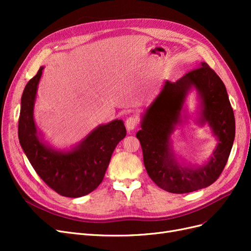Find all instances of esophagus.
Returning a JSON list of instances; mask_svg holds the SVG:
<instances>
[{
	"label": "esophagus",
	"instance_id": "esophagus-1",
	"mask_svg": "<svg viewBox=\"0 0 251 251\" xmlns=\"http://www.w3.org/2000/svg\"><path fill=\"white\" fill-rule=\"evenodd\" d=\"M138 124H139V118L135 115L127 117L126 120V126L127 128V131H133L134 128H136V126H137Z\"/></svg>",
	"mask_w": 251,
	"mask_h": 251
}]
</instances>
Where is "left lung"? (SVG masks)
<instances>
[{"label":"left lung","mask_w":251,"mask_h":251,"mask_svg":"<svg viewBox=\"0 0 251 251\" xmlns=\"http://www.w3.org/2000/svg\"><path fill=\"white\" fill-rule=\"evenodd\" d=\"M193 86L199 91L202 103L200 122H208L218 138L210 161L195 169L180 166L170 146V134L179 122L185 97ZM234 134V115L225 85L206 63H201L176 82L165 81L160 94L144 113L136 137L140 141L150 178L166 192L186 194L207 187L220 177L228 160Z\"/></svg>","instance_id":"1"}]
</instances>
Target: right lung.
I'll return each mask as SVG.
<instances>
[{
	"label": "right lung",
	"mask_w": 251,
	"mask_h": 251,
	"mask_svg": "<svg viewBox=\"0 0 251 251\" xmlns=\"http://www.w3.org/2000/svg\"><path fill=\"white\" fill-rule=\"evenodd\" d=\"M44 67L30 79L21 100L19 140L28 160L41 179L60 196L78 198L93 192L101 183L114 150L126 135L123 120L97 126L76 148L58 151L44 143L37 135L33 108L37 85Z\"/></svg>",
	"instance_id": "obj_1"
}]
</instances>
